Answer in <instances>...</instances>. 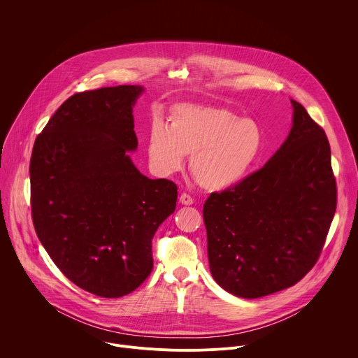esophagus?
Returning <instances> with one entry per match:
<instances>
[{
  "label": "esophagus",
  "instance_id": "1",
  "mask_svg": "<svg viewBox=\"0 0 358 358\" xmlns=\"http://www.w3.org/2000/svg\"><path fill=\"white\" fill-rule=\"evenodd\" d=\"M180 202L184 203V206H191V203L194 202V198H192L189 194L182 192V194L180 195Z\"/></svg>",
  "mask_w": 358,
  "mask_h": 358
}]
</instances>
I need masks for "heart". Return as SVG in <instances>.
I'll return each instance as SVG.
<instances>
[{"instance_id": "1", "label": "heart", "mask_w": 358, "mask_h": 358, "mask_svg": "<svg viewBox=\"0 0 358 358\" xmlns=\"http://www.w3.org/2000/svg\"><path fill=\"white\" fill-rule=\"evenodd\" d=\"M264 145L259 124L228 109L181 103L171 110L170 126L155 117L147 131L150 162L159 174L170 176L189 156V170L206 189L239 184L258 160Z\"/></svg>"}]
</instances>
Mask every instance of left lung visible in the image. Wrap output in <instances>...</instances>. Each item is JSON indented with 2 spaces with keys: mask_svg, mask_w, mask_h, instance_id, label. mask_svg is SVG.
Wrapping results in <instances>:
<instances>
[{
  "mask_svg": "<svg viewBox=\"0 0 358 358\" xmlns=\"http://www.w3.org/2000/svg\"><path fill=\"white\" fill-rule=\"evenodd\" d=\"M292 105V130L272 159L203 203L213 278L238 297L268 296L308 275L336 213L327 136L300 103Z\"/></svg>",
  "mask_w": 358,
  "mask_h": 358,
  "instance_id": "8db88e82",
  "label": "left lung"
}]
</instances>
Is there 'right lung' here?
<instances>
[{
	"label": "right lung",
	"mask_w": 358,
	"mask_h": 358,
	"mask_svg": "<svg viewBox=\"0 0 358 358\" xmlns=\"http://www.w3.org/2000/svg\"><path fill=\"white\" fill-rule=\"evenodd\" d=\"M141 86L79 92L38 134L29 163L35 232L59 271L100 297L136 290L152 271L151 241L177 203V185L150 180L137 147L133 105Z\"/></svg>",
	"instance_id": "1"
}]
</instances>
